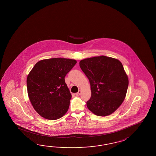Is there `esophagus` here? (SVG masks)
Wrapping results in <instances>:
<instances>
[{
    "mask_svg": "<svg viewBox=\"0 0 156 156\" xmlns=\"http://www.w3.org/2000/svg\"><path fill=\"white\" fill-rule=\"evenodd\" d=\"M81 90H79V91H78V93H77L75 94V95H76V96H79L81 94Z\"/></svg>",
    "mask_w": 156,
    "mask_h": 156,
    "instance_id": "obj_1",
    "label": "esophagus"
}]
</instances>
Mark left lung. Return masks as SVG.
I'll return each mask as SVG.
<instances>
[{
  "label": "left lung",
  "mask_w": 156,
  "mask_h": 156,
  "mask_svg": "<svg viewBox=\"0 0 156 156\" xmlns=\"http://www.w3.org/2000/svg\"><path fill=\"white\" fill-rule=\"evenodd\" d=\"M79 65L90 83L87 108L100 116L115 112L126 98L129 84L122 63L116 58L100 56L81 60Z\"/></svg>",
  "instance_id": "left-lung-1"
}]
</instances>
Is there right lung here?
Segmentation results:
<instances>
[{
	"label": "right lung",
	"mask_w": 156,
	"mask_h": 156,
	"mask_svg": "<svg viewBox=\"0 0 156 156\" xmlns=\"http://www.w3.org/2000/svg\"><path fill=\"white\" fill-rule=\"evenodd\" d=\"M76 60L53 58L36 63L27 78V92L33 108L44 118L56 120L69 109L71 94L65 77Z\"/></svg>",
	"instance_id": "add662e5"
}]
</instances>
